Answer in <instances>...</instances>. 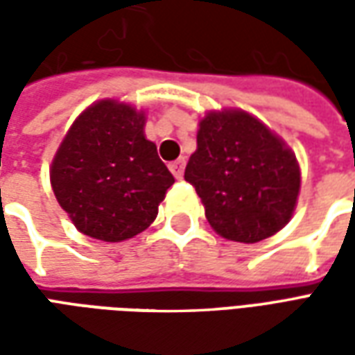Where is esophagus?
Listing matches in <instances>:
<instances>
[{
  "label": "esophagus",
  "instance_id": "esophagus-1",
  "mask_svg": "<svg viewBox=\"0 0 355 355\" xmlns=\"http://www.w3.org/2000/svg\"><path fill=\"white\" fill-rule=\"evenodd\" d=\"M184 167H186L184 157H180V159H177V162H173L169 165L171 173H173V175H175V178H178V180H180V178H182V175H184Z\"/></svg>",
  "mask_w": 355,
  "mask_h": 355
}]
</instances>
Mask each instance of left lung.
<instances>
[{
	"mask_svg": "<svg viewBox=\"0 0 355 355\" xmlns=\"http://www.w3.org/2000/svg\"><path fill=\"white\" fill-rule=\"evenodd\" d=\"M184 178L201 198L211 228L239 243H257L282 230L300 192L295 152L241 108L211 110L201 117Z\"/></svg>",
	"mask_w": 355,
	"mask_h": 355,
	"instance_id": "8db88e82",
	"label": "left lung"
}]
</instances>
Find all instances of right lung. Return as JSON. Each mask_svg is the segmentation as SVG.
Masks as SVG:
<instances>
[{
	"mask_svg": "<svg viewBox=\"0 0 355 355\" xmlns=\"http://www.w3.org/2000/svg\"><path fill=\"white\" fill-rule=\"evenodd\" d=\"M144 125V110L96 101L73 119L53 157L55 198L89 238L117 243L144 232L175 182Z\"/></svg>",
	"mask_w": 355,
	"mask_h": 355,
	"instance_id": "1",
	"label": "right lung"
}]
</instances>
